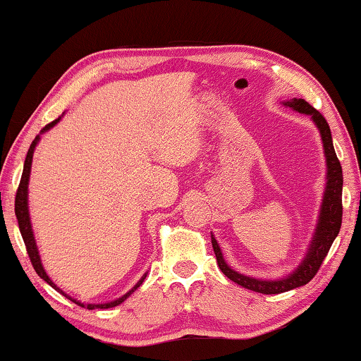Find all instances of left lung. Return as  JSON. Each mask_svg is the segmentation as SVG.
I'll return each instance as SVG.
<instances>
[{
    "instance_id": "1",
    "label": "left lung",
    "mask_w": 361,
    "mask_h": 361,
    "mask_svg": "<svg viewBox=\"0 0 361 361\" xmlns=\"http://www.w3.org/2000/svg\"><path fill=\"white\" fill-rule=\"evenodd\" d=\"M285 106H288L295 111L309 116L312 119L317 129L320 132L322 143H323V152H325L326 159V183H325V191H323V199L320 205L319 219H317V226L310 240L307 252H305L302 261L299 262V266L295 271L290 272L286 277L277 279V280H264V279H256L250 276H243V274L237 272L232 269L228 262L224 261V256L221 253L215 235L212 234V245L213 252L216 256L218 267L221 269V272L226 277L231 279L232 282L243 286V288L252 290L256 293H262V295H279V293L290 291L298 286H302L309 283L310 280L319 271L323 259L328 255L329 248H331L333 242L339 234L341 223H342V169L341 162L336 156L331 130L326 119L317 111L314 106H310L307 102L302 99H291L282 102Z\"/></svg>"
}]
</instances>
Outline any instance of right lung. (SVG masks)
Returning a JSON list of instances; mask_svg holds the SVG:
<instances>
[{
	"instance_id": "add662e5",
	"label": "right lung",
	"mask_w": 361,
	"mask_h": 361,
	"mask_svg": "<svg viewBox=\"0 0 361 361\" xmlns=\"http://www.w3.org/2000/svg\"><path fill=\"white\" fill-rule=\"evenodd\" d=\"M63 116V114H62ZM62 116L60 118H57L56 121H52L51 124H47L44 129H42L39 132V135H36V138L33 140V143L30 145V149L27 152V157H25V164H23V172H22V178H20V185H19V189H17V195H16V216H17V221H19V229H20V234H22V239L23 242H25V247H27V253L30 256V261H32V264L35 267V271L38 276L44 280V282H47L49 285L52 286L54 290H57L60 295H63L65 298H68L70 301H73L78 305H81V307H87L89 310L92 309H109V307H116V305H119L121 302H124L127 298H129L133 291H135L140 285L143 283V280L146 279V272L145 276L138 280V282L135 283V286H133L132 290H129L126 293L124 296H121L118 299H114V301H109V302H103V304H85V302H81V301H76L75 298H71L66 295V293L59 288V286L52 282L51 277L47 276L46 271H44V266H42L41 262V256H39V250H38V245H36V240H35V234H33V228H32V219H30V210H28V181H30V173H32V162H33V152H35V148L36 145L39 143L41 140V135L42 133H46L47 130H51L54 126L57 124V122L62 119Z\"/></svg>"
}]
</instances>
